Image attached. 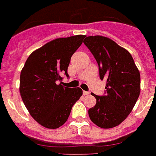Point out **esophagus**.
Masks as SVG:
<instances>
[{
  "label": "esophagus",
  "instance_id": "1",
  "mask_svg": "<svg viewBox=\"0 0 156 156\" xmlns=\"http://www.w3.org/2000/svg\"><path fill=\"white\" fill-rule=\"evenodd\" d=\"M83 94H84V96H87L88 95V94H90V93H89V92H87V91H83Z\"/></svg>",
  "mask_w": 156,
  "mask_h": 156
}]
</instances>
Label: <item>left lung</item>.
<instances>
[{"mask_svg": "<svg viewBox=\"0 0 156 156\" xmlns=\"http://www.w3.org/2000/svg\"><path fill=\"white\" fill-rule=\"evenodd\" d=\"M84 43L98 62L100 79L105 80V95H92L95 106L88 109L94 124L103 129L117 126L127 118L140 94V73L131 55L104 36H88Z\"/></svg>", "mask_w": 156, "mask_h": 156, "instance_id": "8db88e82", "label": "left lung"}]
</instances>
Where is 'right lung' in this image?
I'll return each mask as SVG.
<instances>
[{
    "instance_id": "right-lung-1",
    "label": "right lung",
    "mask_w": 156,
    "mask_h": 156,
    "mask_svg": "<svg viewBox=\"0 0 156 156\" xmlns=\"http://www.w3.org/2000/svg\"><path fill=\"white\" fill-rule=\"evenodd\" d=\"M85 35L59 38L46 43L28 57L20 76V94L31 117L41 126L56 129L67 122L73 105L83 94L80 88L63 85L68 77L71 57Z\"/></svg>"
}]
</instances>
